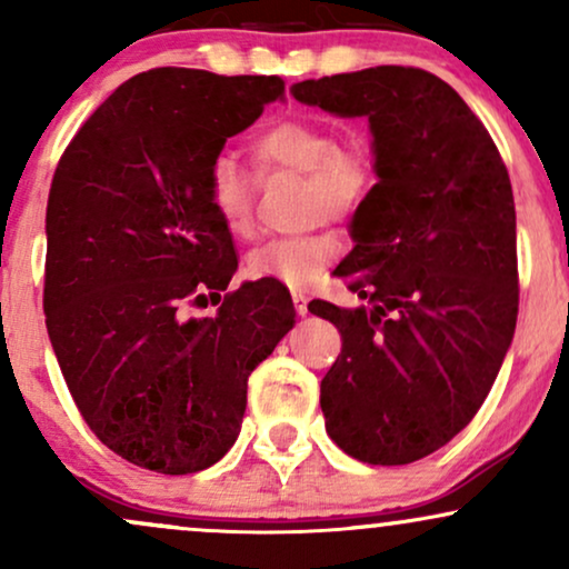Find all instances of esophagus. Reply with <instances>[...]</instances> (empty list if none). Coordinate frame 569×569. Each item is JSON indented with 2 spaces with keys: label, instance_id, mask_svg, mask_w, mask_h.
Segmentation results:
<instances>
[{
  "label": "esophagus",
  "instance_id": "1",
  "mask_svg": "<svg viewBox=\"0 0 569 569\" xmlns=\"http://www.w3.org/2000/svg\"><path fill=\"white\" fill-rule=\"evenodd\" d=\"M292 303H296L298 317H306V313H308V292L306 290H292Z\"/></svg>",
  "mask_w": 569,
  "mask_h": 569
}]
</instances>
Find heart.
<instances>
[{
	"instance_id": "obj_1",
	"label": "heart",
	"mask_w": 569,
	"mask_h": 569,
	"mask_svg": "<svg viewBox=\"0 0 569 569\" xmlns=\"http://www.w3.org/2000/svg\"><path fill=\"white\" fill-rule=\"evenodd\" d=\"M252 152L263 168L303 173L311 213H353L375 181L369 158L359 147L338 144L332 129L313 121H282L271 126L252 139ZM208 198L231 234L248 240L256 231L252 177L231 156H219L210 163ZM338 256L340 240L335 234L277 237L250 250L244 269L252 279L306 287Z\"/></svg>"
}]
</instances>
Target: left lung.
Listing matches in <instances>:
<instances>
[{
  "mask_svg": "<svg viewBox=\"0 0 569 569\" xmlns=\"http://www.w3.org/2000/svg\"><path fill=\"white\" fill-rule=\"evenodd\" d=\"M292 97L367 118L377 184L332 273L369 306L311 300L342 350L321 380L329 438L367 465H411L472 422L517 325V216L480 118L438 76L377 66L292 83Z\"/></svg>",
  "mask_w": 569,
  "mask_h": 569,
  "instance_id": "8db88e82",
  "label": "left lung"
}]
</instances>
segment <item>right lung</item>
Masks as SVG:
<instances>
[{"label": "right lung", "instance_id": "right-lung-1", "mask_svg": "<svg viewBox=\"0 0 569 569\" xmlns=\"http://www.w3.org/2000/svg\"><path fill=\"white\" fill-rule=\"evenodd\" d=\"M277 76L156 68L121 83L62 152L47 202L44 313L70 396L131 465L208 469L234 446L248 377L296 325L290 292L244 282L208 198L210 163L269 102Z\"/></svg>", "mask_w": 569, "mask_h": 569}]
</instances>
